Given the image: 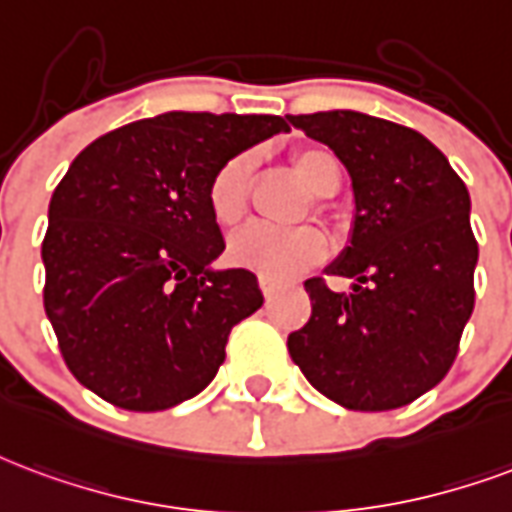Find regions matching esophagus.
I'll use <instances>...</instances> for the list:
<instances>
[{
    "mask_svg": "<svg viewBox=\"0 0 512 512\" xmlns=\"http://www.w3.org/2000/svg\"><path fill=\"white\" fill-rule=\"evenodd\" d=\"M260 290H263V295H266V301H271L276 293V282H271V279H266V276H260Z\"/></svg>",
    "mask_w": 512,
    "mask_h": 512,
    "instance_id": "esophagus-1",
    "label": "esophagus"
}]
</instances>
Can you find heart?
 I'll list each match as a JSON object with an SVG mask.
<instances>
[{"mask_svg":"<svg viewBox=\"0 0 512 512\" xmlns=\"http://www.w3.org/2000/svg\"><path fill=\"white\" fill-rule=\"evenodd\" d=\"M293 170L312 195H331L342 181V168L331 151L320 146H306L293 154ZM249 195V157L236 154L208 181V208L211 217L222 227L238 225L246 214ZM323 255V236L314 227H246L230 244V260L241 268H249L266 279H290L298 271L314 266Z\"/></svg>","mask_w":512,"mask_h":512,"instance_id":"1","label":"heart"}]
</instances>
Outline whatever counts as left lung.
Segmentation results:
<instances>
[{
	"instance_id": "8db88e82",
	"label": "left lung",
	"mask_w": 512,
	"mask_h": 512,
	"mask_svg": "<svg viewBox=\"0 0 512 512\" xmlns=\"http://www.w3.org/2000/svg\"><path fill=\"white\" fill-rule=\"evenodd\" d=\"M331 146L355 192L350 246L328 268L352 279L333 293L306 279L312 317L287 336L290 358L347 410L407 407L450 372L475 306L478 241L469 192L420 132L358 111L287 116Z\"/></svg>"
}]
</instances>
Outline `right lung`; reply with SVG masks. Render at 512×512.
<instances>
[{
    "label": "right lung",
    "mask_w": 512,
    "mask_h": 512,
    "mask_svg": "<svg viewBox=\"0 0 512 512\" xmlns=\"http://www.w3.org/2000/svg\"><path fill=\"white\" fill-rule=\"evenodd\" d=\"M282 116L170 111L105 132L54 189L43 304L67 369L113 407L160 412L198 396L233 325L263 306L246 268L211 271L225 238L208 181Z\"/></svg>",
    "instance_id": "obj_1"
}]
</instances>
